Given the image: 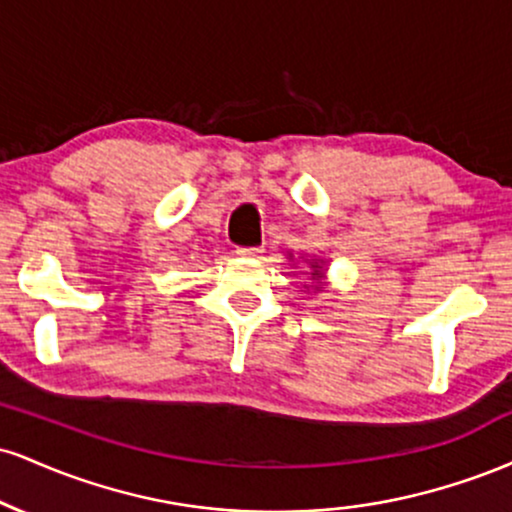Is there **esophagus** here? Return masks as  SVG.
Wrapping results in <instances>:
<instances>
[{"instance_id": "1", "label": "esophagus", "mask_w": 512, "mask_h": 512, "mask_svg": "<svg viewBox=\"0 0 512 512\" xmlns=\"http://www.w3.org/2000/svg\"><path fill=\"white\" fill-rule=\"evenodd\" d=\"M264 248H238L236 255L238 257H245V260H260Z\"/></svg>"}]
</instances>
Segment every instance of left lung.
<instances>
[{
  "label": "left lung",
  "instance_id": "left-lung-1",
  "mask_svg": "<svg viewBox=\"0 0 512 512\" xmlns=\"http://www.w3.org/2000/svg\"><path fill=\"white\" fill-rule=\"evenodd\" d=\"M293 255H289V260H291ZM310 264V279H313V286H303V289H308V291H313V293H317V291H322L327 286V272H325V267H322V264H325V260H305Z\"/></svg>",
  "mask_w": 512,
  "mask_h": 512
}]
</instances>
